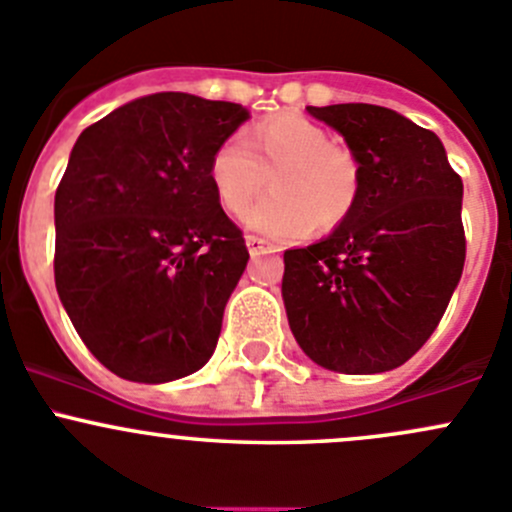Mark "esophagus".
<instances>
[{"label": "esophagus", "instance_id": "34e87169", "mask_svg": "<svg viewBox=\"0 0 512 512\" xmlns=\"http://www.w3.org/2000/svg\"><path fill=\"white\" fill-rule=\"evenodd\" d=\"M247 242V250H250L252 257L257 255H267V252H277L275 245H270V242L265 240V237H257V235H247L245 237Z\"/></svg>", "mask_w": 512, "mask_h": 512}]
</instances>
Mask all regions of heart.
I'll use <instances>...</instances> for the list:
<instances>
[{"instance_id":"1","label":"heart","mask_w":512,"mask_h":512,"mask_svg":"<svg viewBox=\"0 0 512 512\" xmlns=\"http://www.w3.org/2000/svg\"><path fill=\"white\" fill-rule=\"evenodd\" d=\"M245 223L280 240H299L314 225L329 232L352 215L361 190L359 160L302 116L270 118L227 138L210 158V183L225 213L242 215L267 185Z\"/></svg>"}]
</instances>
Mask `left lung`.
<instances>
[{"instance_id": "1", "label": "left lung", "mask_w": 512, "mask_h": 512, "mask_svg": "<svg viewBox=\"0 0 512 512\" xmlns=\"http://www.w3.org/2000/svg\"><path fill=\"white\" fill-rule=\"evenodd\" d=\"M361 168L347 220L285 252L287 319L304 354L342 374L409 361L441 322L466 262L463 180L433 131L371 103L307 106Z\"/></svg>"}]
</instances>
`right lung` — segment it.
Listing matches in <instances>:
<instances>
[{
  "label": "right lung",
  "instance_id": "obj_1",
  "mask_svg": "<svg viewBox=\"0 0 512 512\" xmlns=\"http://www.w3.org/2000/svg\"><path fill=\"white\" fill-rule=\"evenodd\" d=\"M247 116L165 91L91 123L71 151L54 200L56 292L121 379L163 384L215 352L250 252L215 198L210 158Z\"/></svg>",
  "mask_w": 512,
  "mask_h": 512
}]
</instances>
